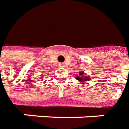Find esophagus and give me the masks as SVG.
<instances>
[{"mask_svg": "<svg viewBox=\"0 0 129 129\" xmlns=\"http://www.w3.org/2000/svg\"><path fill=\"white\" fill-rule=\"evenodd\" d=\"M60 67H63V66H64V65L63 64V63H61V64H60Z\"/></svg>", "mask_w": 129, "mask_h": 129, "instance_id": "obj_1", "label": "esophagus"}]
</instances>
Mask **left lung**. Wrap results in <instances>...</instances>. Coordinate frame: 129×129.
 Wrapping results in <instances>:
<instances>
[{"mask_svg": "<svg viewBox=\"0 0 129 129\" xmlns=\"http://www.w3.org/2000/svg\"><path fill=\"white\" fill-rule=\"evenodd\" d=\"M76 80L78 81V82L86 83L87 81H89L91 80V78L89 76H86V74L83 71H80L78 72V76H76Z\"/></svg>", "mask_w": 129, "mask_h": 129, "instance_id": "8db88e82", "label": "left lung"}]
</instances>
